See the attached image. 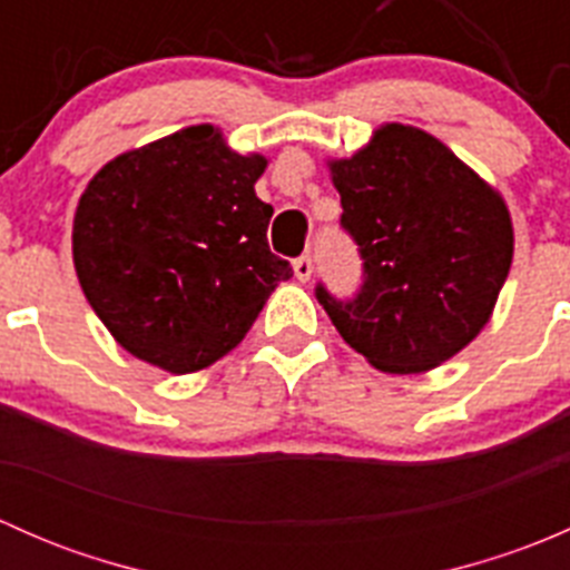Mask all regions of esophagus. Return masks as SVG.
Masks as SVG:
<instances>
[{
  "instance_id": "obj_1",
  "label": "esophagus",
  "mask_w": 570,
  "mask_h": 570,
  "mask_svg": "<svg viewBox=\"0 0 570 570\" xmlns=\"http://www.w3.org/2000/svg\"><path fill=\"white\" fill-rule=\"evenodd\" d=\"M312 273H314L312 256L295 258V275H297V281H303V284H306V281H312Z\"/></svg>"
}]
</instances>
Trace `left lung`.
Masks as SVG:
<instances>
[{
  "label": "left lung",
  "mask_w": 570,
  "mask_h": 570,
  "mask_svg": "<svg viewBox=\"0 0 570 570\" xmlns=\"http://www.w3.org/2000/svg\"><path fill=\"white\" fill-rule=\"evenodd\" d=\"M342 228L364 284L317 301L375 370L411 375L444 364L485 327L513 262L502 195L416 126L386 124L355 157L331 163Z\"/></svg>",
  "instance_id": "obj_1"
}]
</instances>
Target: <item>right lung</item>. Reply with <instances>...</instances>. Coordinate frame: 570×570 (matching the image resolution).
<instances>
[{"label":"right lung","instance_id":"obj_1","mask_svg":"<svg viewBox=\"0 0 570 570\" xmlns=\"http://www.w3.org/2000/svg\"><path fill=\"white\" fill-rule=\"evenodd\" d=\"M262 154L232 151L209 124L126 151L82 193L73 267L85 297L135 358L187 375L237 347L281 281L273 206L253 184Z\"/></svg>","mask_w":570,"mask_h":570}]
</instances>
